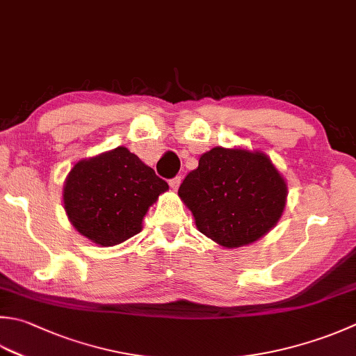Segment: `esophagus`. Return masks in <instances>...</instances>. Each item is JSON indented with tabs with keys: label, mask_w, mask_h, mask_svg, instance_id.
<instances>
[{
	"label": "esophagus",
	"mask_w": 356,
	"mask_h": 356,
	"mask_svg": "<svg viewBox=\"0 0 356 356\" xmlns=\"http://www.w3.org/2000/svg\"><path fill=\"white\" fill-rule=\"evenodd\" d=\"M180 182H182V177H180V176H177V177H174V179H171V180H170V186L172 188V190H174V191H176V190H177V188L180 186Z\"/></svg>",
	"instance_id": "1"
}]
</instances>
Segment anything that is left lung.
<instances>
[{
    "instance_id": "1",
    "label": "left lung",
    "mask_w": 356,
    "mask_h": 356,
    "mask_svg": "<svg viewBox=\"0 0 356 356\" xmlns=\"http://www.w3.org/2000/svg\"><path fill=\"white\" fill-rule=\"evenodd\" d=\"M177 194L202 234L220 247L239 248L276 227L289 188L266 152L216 146L200 156Z\"/></svg>"
}]
</instances>
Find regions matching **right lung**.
Masks as SVG:
<instances>
[{"instance_id": "right-lung-1", "label": "right lung", "mask_w": 356, "mask_h": 356, "mask_svg": "<svg viewBox=\"0 0 356 356\" xmlns=\"http://www.w3.org/2000/svg\"><path fill=\"white\" fill-rule=\"evenodd\" d=\"M168 184L136 154L118 146L76 162L63 185L69 222L100 247H114L142 232L149 207Z\"/></svg>"}]
</instances>
